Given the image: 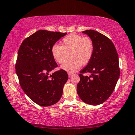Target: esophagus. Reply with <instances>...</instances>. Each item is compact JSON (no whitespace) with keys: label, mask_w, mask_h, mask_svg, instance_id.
Returning a JSON list of instances; mask_svg holds the SVG:
<instances>
[{"label":"esophagus","mask_w":135,"mask_h":135,"mask_svg":"<svg viewBox=\"0 0 135 135\" xmlns=\"http://www.w3.org/2000/svg\"><path fill=\"white\" fill-rule=\"evenodd\" d=\"M72 75H73V73H70V72L68 73V76H69V78L70 77H71Z\"/></svg>","instance_id":"esophagus-1"}]
</instances>
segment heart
Returning a JSON list of instances; mask_svg holds the SVG:
<instances>
[{
    "mask_svg": "<svg viewBox=\"0 0 135 135\" xmlns=\"http://www.w3.org/2000/svg\"><path fill=\"white\" fill-rule=\"evenodd\" d=\"M94 51V44L88 36L72 33L64 37L61 45L54 44L51 52L56 62L65 63L69 56L71 58L61 66L63 69L68 72H75L81 65H86L90 62Z\"/></svg>",
    "mask_w": 135,
    "mask_h": 135,
    "instance_id": "1",
    "label": "heart"
}]
</instances>
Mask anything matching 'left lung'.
<instances>
[{"label":"left lung","mask_w":135,"mask_h":135,"mask_svg":"<svg viewBox=\"0 0 135 135\" xmlns=\"http://www.w3.org/2000/svg\"><path fill=\"white\" fill-rule=\"evenodd\" d=\"M92 39L94 51L86 67L81 70L77 93L84 102L98 105L112 94L120 76L118 56L112 42L105 35L94 30L83 32ZM88 72L90 77L83 74Z\"/></svg>","instance_id":"1"}]
</instances>
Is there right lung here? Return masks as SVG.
I'll list each match as a JSON object with an SVG mask.
<instances>
[{
	"label": "right lung",
	"instance_id": "1",
	"mask_svg": "<svg viewBox=\"0 0 135 135\" xmlns=\"http://www.w3.org/2000/svg\"><path fill=\"white\" fill-rule=\"evenodd\" d=\"M66 33L40 30L24 39L18 52L15 69L20 84L26 94L36 104L48 107L58 102L68 79L57 67L52 56V46Z\"/></svg>",
	"mask_w": 135,
	"mask_h": 135
}]
</instances>
